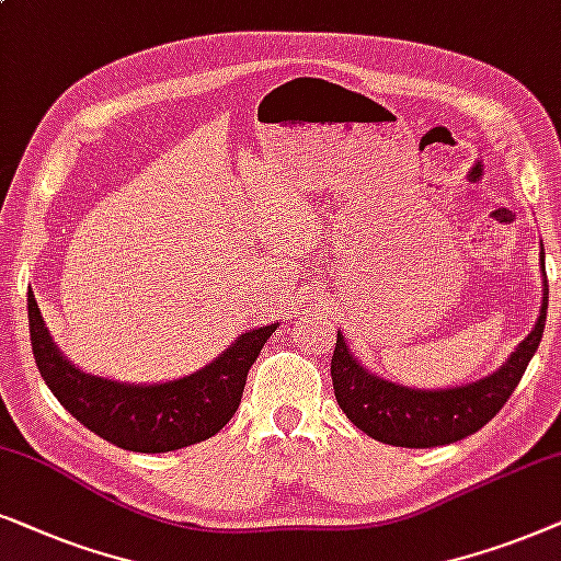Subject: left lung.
<instances>
[{"mask_svg":"<svg viewBox=\"0 0 561 561\" xmlns=\"http://www.w3.org/2000/svg\"><path fill=\"white\" fill-rule=\"evenodd\" d=\"M547 308L549 285L543 279L541 312L526 341L513 351L495 375L465 387H451V390H410V387L392 385L382 377L369 375L356 362L339 333L331 358L335 400L356 428H362L367 436L382 444L405 446V449H431V446L461 442V438L480 431L482 425H488L518 387L528 362L541 343Z\"/></svg>","mask_w":561,"mask_h":561,"instance_id":"left-lung-1","label":"left lung"}]
</instances>
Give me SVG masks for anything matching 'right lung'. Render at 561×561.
I'll list each match as a JSON object with an SVG mask.
<instances>
[{"mask_svg":"<svg viewBox=\"0 0 561 561\" xmlns=\"http://www.w3.org/2000/svg\"><path fill=\"white\" fill-rule=\"evenodd\" d=\"M30 343L41 377L81 425L140 454L184 449L210 438L236 415L251 364L276 325L243 333L205 369L167 385H119L92 377L64 358L46 331L35 295H27Z\"/></svg>","mask_w":561,"mask_h":561,"instance_id":"add662e5","label":"right lung"}]
</instances>
